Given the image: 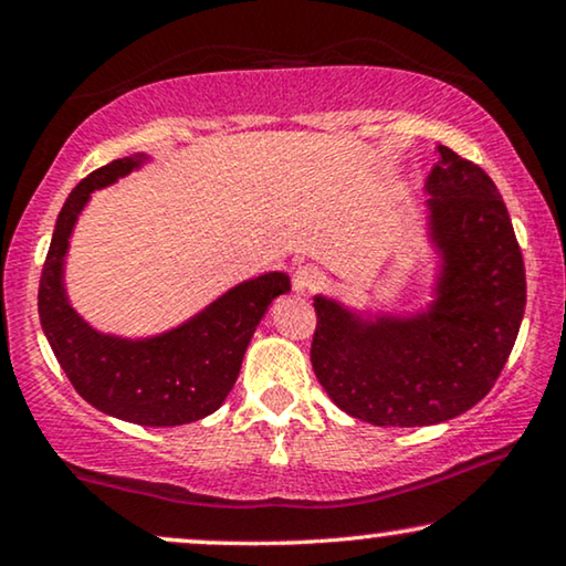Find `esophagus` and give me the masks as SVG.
<instances>
[{
	"label": "esophagus",
	"instance_id": "obj_1",
	"mask_svg": "<svg viewBox=\"0 0 566 566\" xmlns=\"http://www.w3.org/2000/svg\"><path fill=\"white\" fill-rule=\"evenodd\" d=\"M324 283H327V277L316 265H301L293 273V291L296 293H314L324 289Z\"/></svg>",
	"mask_w": 566,
	"mask_h": 566
}]
</instances>
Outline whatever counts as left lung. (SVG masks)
<instances>
[{"mask_svg":"<svg viewBox=\"0 0 566 566\" xmlns=\"http://www.w3.org/2000/svg\"><path fill=\"white\" fill-rule=\"evenodd\" d=\"M438 151L424 182L440 254L428 308L363 319L335 298H314V374L343 412L378 428L438 424L482 401L525 312L523 254L497 185L448 146Z\"/></svg>","mask_w":566,"mask_h":566,"instance_id":"obj_1","label":"left lung"}]
</instances>
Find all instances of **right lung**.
I'll use <instances>...</instances> for the list:
<instances>
[{
  "instance_id": "1",
  "label": "right lung",
  "mask_w": 566,
  "mask_h": 566,
  "mask_svg": "<svg viewBox=\"0 0 566 566\" xmlns=\"http://www.w3.org/2000/svg\"><path fill=\"white\" fill-rule=\"evenodd\" d=\"M144 161V154L115 159L69 192L45 254L38 314L53 355L84 401L144 428H175L203 420L223 405L254 329L273 298L291 291V277L265 273L239 283L180 327L157 337L126 339L90 327L69 304L64 289L69 237L92 192Z\"/></svg>"
}]
</instances>
